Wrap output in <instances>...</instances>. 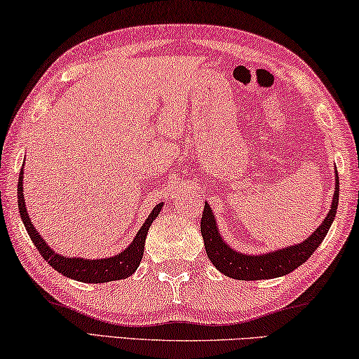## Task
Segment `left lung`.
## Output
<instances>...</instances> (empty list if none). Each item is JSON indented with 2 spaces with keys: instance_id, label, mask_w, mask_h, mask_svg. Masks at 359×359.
<instances>
[{
  "instance_id": "1",
  "label": "left lung",
  "mask_w": 359,
  "mask_h": 359,
  "mask_svg": "<svg viewBox=\"0 0 359 359\" xmlns=\"http://www.w3.org/2000/svg\"><path fill=\"white\" fill-rule=\"evenodd\" d=\"M337 205L339 175H335V192L330 212L323 224L306 241H303L302 244L287 247V249L264 253V255H244V253L236 252L224 244L222 236L218 234V228L215 224L210 207L205 203L201 219V233L203 237V244H205L207 255L213 263V266L228 276V278L239 280H258L285 276L305 263L324 241L330 224L334 222L335 213H337Z\"/></svg>"
}]
</instances>
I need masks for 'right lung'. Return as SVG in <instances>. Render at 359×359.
<instances>
[{
    "label": "right lung",
    "mask_w": 359,
    "mask_h": 359,
    "mask_svg": "<svg viewBox=\"0 0 359 359\" xmlns=\"http://www.w3.org/2000/svg\"><path fill=\"white\" fill-rule=\"evenodd\" d=\"M24 170H20L19 175V184H18V203H19V212L20 218L25 224L27 233H29L30 239L38 252L41 253V257L51 264V266L59 271L60 274L67 276L75 280H81V283H110V280L125 279L128 276L133 274L137 266H140L142 253H144V242L147 231L151 228L154 219L158 217V213L162 210L163 203L161 202L158 205L154 207L152 213L149 215L146 223L142 224V228L137 231L135 241L126 247L123 252H120L118 255H114L112 258H101V260H85V258H65L59 255L54 250L49 249V245L41 239V236L38 234V231L33 228L32 219L29 218L25 208L24 201V187H22V181H24Z\"/></svg>",
    "instance_id": "right-lung-1"
}]
</instances>
